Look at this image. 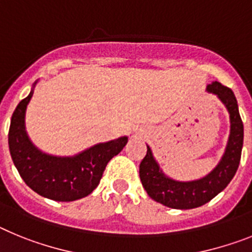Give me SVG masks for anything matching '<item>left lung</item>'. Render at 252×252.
<instances>
[{"instance_id": "8db88e82", "label": "left lung", "mask_w": 252, "mask_h": 252, "mask_svg": "<svg viewBox=\"0 0 252 252\" xmlns=\"http://www.w3.org/2000/svg\"><path fill=\"white\" fill-rule=\"evenodd\" d=\"M207 91L218 96L229 113L231 132L222 158L207 176L192 181H178L163 174L147 146V155L139 165V178L148 195L157 203L174 209H192L220 194L233 179L241 159L244 124L238 113L235 94L220 82H212Z\"/></svg>"}]
</instances>
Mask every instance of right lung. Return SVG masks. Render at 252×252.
<instances>
[{
	"label": "right lung",
	"instance_id": "1",
	"mask_svg": "<svg viewBox=\"0 0 252 252\" xmlns=\"http://www.w3.org/2000/svg\"><path fill=\"white\" fill-rule=\"evenodd\" d=\"M21 100L11 118L8 147L17 171L30 189L57 202H73L96 189L108 162L126 147L128 137L95 144L69 157L41 152L30 141L25 129L28 104L34 94Z\"/></svg>",
	"mask_w": 252,
	"mask_h": 252
}]
</instances>
